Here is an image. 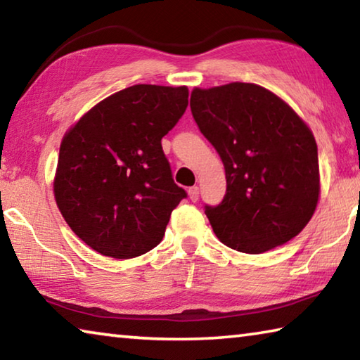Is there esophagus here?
<instances>
[{
	"instance_id": "esophagus-1",
	"label": "esophagus",
	"mask_w": 360,
	"mask_h": 360,
	"mask_svg": "<svg viewBox=\"0 0 360 360\" xmlns=\"http://www.w3.org/2000/svg\"><path fill=\"white\" fill-rule=\"evenodd\" d=\"M198 197H200V188L197 186L188 188V198H191L192 202H197Z\"/></svg>"
}]
</instances>
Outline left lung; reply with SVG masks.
<instances>
[{"label":"left lung","instance_id":"1","mask_svg":"<svg viewBox=\"0 0 360 360\" xmlns=\"http://www.w3.org/2000/svg\"><path fill=\"white\" fill-rule=\"evenodd\" d=\"M191 109L225 168L227 193L205 210L221 243L262 254L300 233L321 193L318 146L307 122L248 82L195 87Z\"/></svg>","mask_w":360,"mask_h":360}]
</instances>
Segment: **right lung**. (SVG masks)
Listing matches in <instances>:
<instances>
[{"mask_svg":"<svg viewBox=\"0 0 360 360\" xmlns=\"http://www.w3.org/2000/svg\"><path fill=\"white\" fill-rule=\"evenodd\" d=\"M188 89L138 84L89 109L65 133L53 197L66 224L94 251L131 259L154 249L186 197L162 138L178 124Z\"/></svg>","mask_w":360,"mask_h":360,"instance_id":"add662e5","label":"right lung"}]
</instances>
